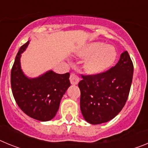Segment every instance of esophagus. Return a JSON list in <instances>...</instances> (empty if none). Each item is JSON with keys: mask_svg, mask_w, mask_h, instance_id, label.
Instances as JSON below:
<instances>
[{"mask_svg": "<svg viewBox=\"0 0 148 148\" xmlns=\"http://www.w3.org/2000/svg\"><path fill=\"white\" fill-rule=\"evenodd\" d=\"M70 83H71L72 84H77L79 82L80 79H79L78 76L75 74V73H71L70 76Z\"/></svg>", "mask_w": 148, "mask_h": 148, "instance_id": "1", "label": "esophagus"}]
</instances>
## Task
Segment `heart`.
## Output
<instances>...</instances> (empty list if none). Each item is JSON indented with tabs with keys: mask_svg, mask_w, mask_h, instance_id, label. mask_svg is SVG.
I'll list each match as a JSON object with an SVG mask.
<instances>
[{
	"mask_svg": "<svg viewBox=\"0 0 148 148\" xmlns=\"http://www.w3.org/2000/svg\"><path fill=\"white\" fill-rule=\"evenodd\" d=\"M79 55L83 58H87L85 68L90 73L104 71L114 62L116 58L114 48L101 42L90 43L80 51Z\"/></svg>",
	"mask_w": 148,
	"mask_h": 148,
	"instance_id": "obj_1",
	"label": "heart"
}]
</instances>
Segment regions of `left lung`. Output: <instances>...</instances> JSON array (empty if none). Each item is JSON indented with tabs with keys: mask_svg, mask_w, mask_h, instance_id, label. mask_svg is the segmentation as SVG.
<instances>
[{
	"mask_svg": "<svg viewBox=\"0 0 148 148\" xmlns=\"http://www.w3.org/2000/svg\"><path fill=\"white\" fill-rule=\"evenodd\" d=\"M133 64L124 51L114 66L96 75H82L78 83L80 108L84 118L92 125L108 122L119 113L127 100Z\"/></svg>",
	"mask_w": 148,
	"mask_h": 148,
	"instance_id": "8db88e82",
	"label": "left lung"
}]
</instances>
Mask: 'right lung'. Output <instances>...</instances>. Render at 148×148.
<instances>
[{
	"mask_svg": "<svg viewBox=\"0 0 148 148\" xmlns=\"http://www.w3.org/2000/svg\"><path fill=\"white\" fill-rule=\"evenodd\" d=\"M29 40L21 46L11 70V87L18 107L31 118L49 121L56 116L61 99L70 86V73H46L37 78L29 79L21 69L20 58Z\"/></svg>",
	"mask_w": 148,
	"mask_h": 148,
	"instance_id": "obj_1",
	"label": "right lung"
}]
</instances>
